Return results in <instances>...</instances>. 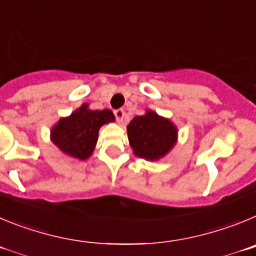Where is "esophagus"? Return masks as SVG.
Masks as SVG:
<instances>
[{
  "label": "esophagus",
  "mask_w": 256,
  "mask_h": 256,
  "mask_svg": "<svg viewBox=\"0 0 256 256\" xmlns=\"http://www.w3.org/2000/svg\"><path fill=\"white\" fill-rule=\"evenodd\" d=\"M114 117H116V120H117V122L122 124L124 122V118H125V111H124L122 108L114 110Z\"/></svg>",
  "instance_id": "34e87169"
}]
</instances>
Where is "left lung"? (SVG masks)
I'll list each match as a JSON object with an SVG mask.
<instances>
[{
	"mask_svg": "<svg viewBox=\"0 0 256 256\" xmlns=\"http://www.w3.org/2000/svg\"><path fill=\"white\" fill-rule=\"evenodd\" d=\"M176 128L170 120L152 111L134 117L128 126V136L135 156L149 160L168 153L176 142Z\"/></svg>",
	"mask_w": 256,
	"mask_h": 256,
	"instance_id": "8db88e82",
	"label": "left lung"
}]
</instances>
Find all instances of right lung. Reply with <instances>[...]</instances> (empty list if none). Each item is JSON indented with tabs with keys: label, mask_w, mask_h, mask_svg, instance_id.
<instances>
[{
	"label": "right lung",
	"mask_w": 256,
	"mask_h": 256,
	"mask_svg": "<svg viewBox=\"0 0 256 256\" xmlns=\"http://www.w3.org/2000/svg\"><path fill=\"white\" fill-rule=\"evenodd\" d=\"M111 121H114V116L110 110L90 111L88 104H82L70 117L60 120L50 132L52 142L64 153L86 160L93 153L100 128Z\"/></svg>",
	"instance_id": "right-lung-1"
}]
</instances>
